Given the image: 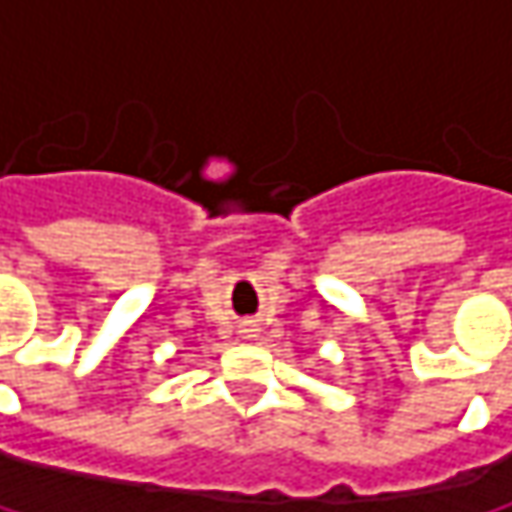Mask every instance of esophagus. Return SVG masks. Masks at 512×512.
Instances as JSON below:
<instances>
[{
  "label": "esophagus",
  "mask_w": 512,
  "mask_h": 512,
  "mask_svg": "<svg viewBox=\"0 0 512 512\" xmlns=\"http://www.w3.org/2000/svg\"><path fill=\"white\" fill-rule=\"evenodd\" d=\"M246 332H255V329H246Z\"/></svg>",
  "instance_id": "esophagus-1"
}]
</instances>
